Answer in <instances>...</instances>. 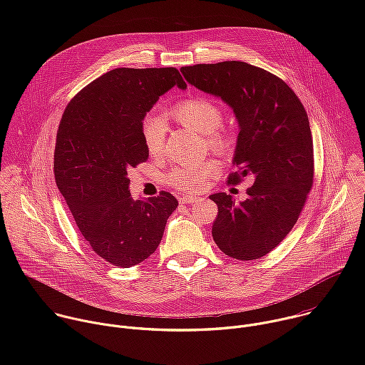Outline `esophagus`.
Returning a JSON list of instances; mask_svg holds the SVG:
<instances>
[{
	"label": "esophagus",
	"mask_w": 365,
	"mask_h": 365,
	"mask_svg": "<svg viewBox=\"0 0 365 365\" xmlns=\"http://www.w3.org/2000/svg\"><path fill=\"white\" fill-rule=\"evenodd\" d=\"M197 200H199L197 196H182V197H179L180 203H195Z\"/></svg>",
	"instance_id": "1"
}]
</instances>
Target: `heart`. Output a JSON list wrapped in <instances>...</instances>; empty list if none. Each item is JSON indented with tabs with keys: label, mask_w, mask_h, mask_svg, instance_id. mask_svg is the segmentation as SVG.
Masks as SVG:
<instances>
[{
	"label": "heart",
	"mask_w": 365,
	"mask_h": 365,
	"mask_svg": "<svg viewBox=\"0 0 365 365\" xmlns=\"http://www.w3.org/2000/svg\"><path fill=\"white\" fill-rule=\"evenodd\" d=\"M170 115L185 127L206 135L210 144L218 151H228L232 147V135L222 131V111L217 103L203 96H192L178 102L170 108ZM169 125L166 118L158 113H148L141 121V138L150 154H160L165 148ZM220 173L215 160L183 163L168 173V182L185 192L202 190L207 180Z\"/></svg>",
	"instance_id": "heart-1"
}]
</instances>
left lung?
<instances>
[{"label":"left lung","instance_id":"obj_1","mask_svg":"<svg viewBox=\"0 0 365 365\" xmlns=\"http://www.w3.org/2000/svg\"><path fill=\"white\" fill-rule=\"evenodd\" d=\"M186 82L221 98L234 111L238 137L228 183L251 176L248 197L235 203L225 192L212 237L237 259H257L276 248L294 227L314 185V143L307 114L296 93L273 73L245 62H220L180 69Z\"/></svg>","mask_w":365,"mask_h":365}]
</instances>
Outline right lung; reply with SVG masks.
I'll return each mask as SVG.
<instances>
[{
  "label": "right lung",
  "instance_id": "1",
  "mask_svg": "<svg viewBox=\"0 0 365 365\" xmlns=\"http://www.w3.org/2000/svg\"><path fill=\"white\" fill-rule=\"evenodd\" d=\"M173 86H187L175 68H118L85 86L59 124L56 185L92 250L117 267L155 251L179 205L169 192L133 199L128 186V170L148 159L141 121Z\"/></svg>",
  "mask_w": 365,
  "mask_h": 365
}]
</instances>
